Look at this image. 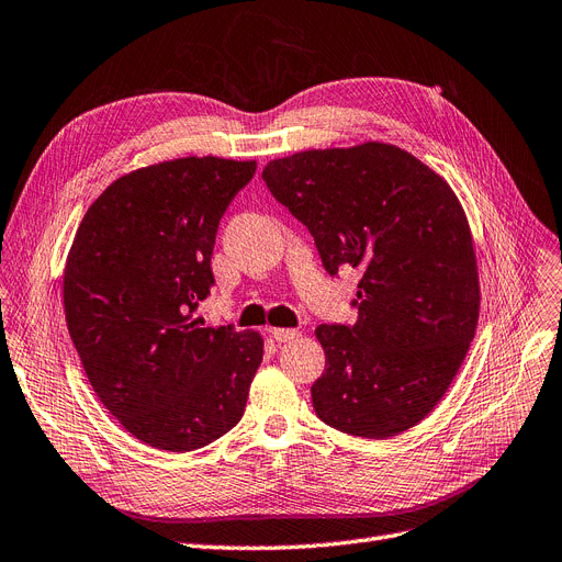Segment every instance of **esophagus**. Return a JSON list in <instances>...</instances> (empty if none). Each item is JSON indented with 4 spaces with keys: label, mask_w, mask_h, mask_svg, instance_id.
<instances>
[{
    "label": "esophagus",
    "mask_w": 562,
    "mask_h": 562,
    "mask_svg": "<svg viewBox=\"0 0 562 562\" xmlns=\"http://www.w3.org/2000/svg\"><path fill=\"white\" fill-rule=\"evenodd\" d=\"M269 335H272L279 344H285V341L297 339L302 333L300 330H290V327H269Z\"/></svg>",
    "instance_id": "obj_1"
}]
</instances>
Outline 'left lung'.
<instances>
[{
  "mask_svg": "<svg viewBox=\"0 0 562 562\" xmlns=\"http://www.w3.org/2000/svg\"><path fill=\"white\" fill-rule=\"evenodd\" d=\"M269 192L302 221L330 274L360 267L356 325H318L314 409L335 430L389 439L449 391L479 323V267L460 200L393 144L269 160Z\"/></svg>",
  "mask_w": 562,
  "mask_h": 562,
  "instance_id": "1",
  "label": "left lung"
}]
</instances>
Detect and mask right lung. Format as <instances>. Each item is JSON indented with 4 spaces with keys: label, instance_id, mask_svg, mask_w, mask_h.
Here are the masks:
<instances>
[{
    "label": "right lung",
    "instance_id": "add662e5",
    "mask_svg": "<svg viewBox=\"0 0 562 562\" xmlns=\"http://www.w3.org/2000/svg\"><path fill=\"white\" fill-rule=\"evenodd\" d=\"M256 160L177 158L134 169L76 229L63 297L71 341L100 402L153 449L206 447L244 416L262 337L204 327L211 254Z\"/></svg>",
    "mask_w": 562,
    "mask_h": 562
}]
</instances>
